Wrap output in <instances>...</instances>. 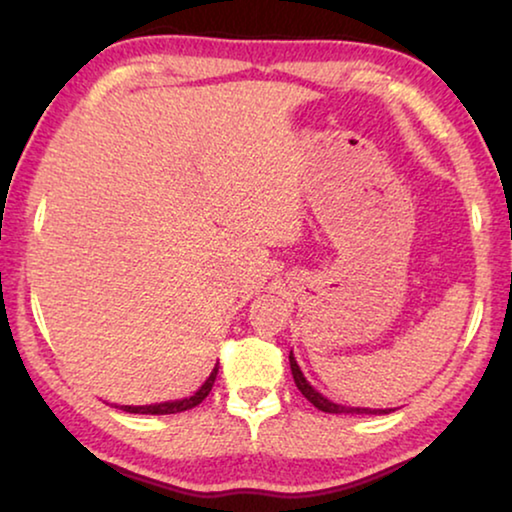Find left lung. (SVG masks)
Wrapping results in <instances>:
<instances>
[{"label":"left lung","instance_id":"1","mask_svg":"<svg viewBox=\"0 0 512 512\" xmlns=\"http://www.w3.org/2000/svg\"><path fill=\"white\" fill-rule=\"evenodd\" d=\"M289 363H291V373H293V382H296V387L300 389V394H303L307 401H310L314 408H319L321 412H333V415H342V412H345V415H349V412H352V415H389L391 412V408H387V410H373V408H349V405H340V403H333V401H328L326 396H321L317 389L312 387L310 382L305 380V375H303V370H300V366L296 363V359H293V352L289 354Z\"/></svg>","mask_w":512,"mask_h":512}]
</instances>
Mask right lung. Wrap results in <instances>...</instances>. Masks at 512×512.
I'll return each mask as SVG.
<instances>
[{
  "mask_svg": "<svg viewBox=\"0 0 512 512\" xmlns=\"http://www.w3.org/2000/svg\"><path fill=\"white\" fill-rule=\"evenodd\" d=\"M216 373H219V368L214 366L212 375L207 377L205 384H202V387L195 391L193 396L181 398V401H165V403H153V405H121V410L135 412V415H174V412L191 410V408H195V405H200L209 396V391H212V387H214Z\"/></svg>",
  "mask_w": 512,
  "mask_h": 512,
  "instance_id": "obj_1",
  "label": "right lung"
}]
</instances>
